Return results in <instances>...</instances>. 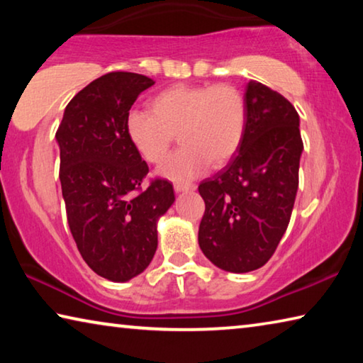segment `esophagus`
Here are the masks:
<instances>
[{
  "label": "esophagus",
  "instance_id": "obj_1",
  "mask_svg": "<svg viewBox=\"0 0 363 363\" xmlns=\"http://www.w3.org/2000/svg\"><path fill=\"white\" fill-rule=\"evenodd\" d=\"M176 192H187V190H195V184L189 182H174Z\"/></svg>",
  "mask_w": 363,
  "mask_h": 363
}]
</instances>
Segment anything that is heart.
Here are the masks:
<instances>
[{
	"instance_id": "obj_1",
	"label": "heart",
	"mask_w": 363,
	"mask_h": 363,
	"mask_svg": "<svg viewBox=\"0 0 363 363\" xmlns=\"http://www.w3.org/2000/svg\"><path fill=\"white\" fill-rule=\"evenodd\" d=\"M245 126V99L230 84H177L153 97L152 110L133 108L126 116L128 138L152 164L167 158L179 136L182 147L162 168L171 179H190L210 163L229 162L242 144Z\"/></svg>"
}]
</instances>
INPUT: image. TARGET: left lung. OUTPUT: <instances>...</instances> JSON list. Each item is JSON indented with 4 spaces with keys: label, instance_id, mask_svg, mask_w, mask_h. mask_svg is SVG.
Listing matches in <instances>:
<instances>
[{
    "label": "left lung",
    "instance_id": "left-lung-1",
    "mask_svg": "<svg viewBox=\"0 0 363 363\" xmlns=\"http://www.w3.org/2000/svg\"><path fill=\"white\" fill-rule=\"evenodd\" d=\"M247 126L227 167L201 181L205 214L199 245L227 272L262 267L290 223L299 184L303 139L291 102L255 79L245 91Z\"/></svg>",
    "mask_w": 363,
    "mask_h": 363
}]
</instances>
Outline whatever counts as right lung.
Here are the masks:
<instances>
[{
  "mask_svg": "<svg viewBox=\"0 0 363 363\" xmlns=\"http://www.w3.org/2000/svg\"><path fill=\"white\" fill-rule=\"evenodd\" d=\"M152 84L139 73L102 75L69 102L56 133L73 240L84 262L112 281L144 272L157 251V220L174 203L169 181L144 187L149 167L126 133L131 106Z\"/></svg>",
  "mask_w": 363,
  "mask_h": 363,
  "instance_id": "obj_1",
  "label": "right lung"
}]
</instances>
